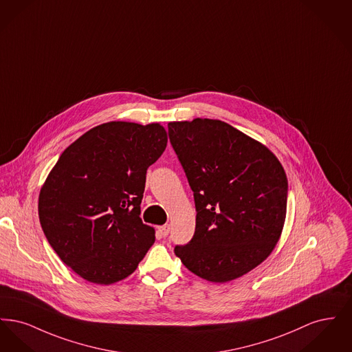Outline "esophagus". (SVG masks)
I'll return each mask as SVG.
<instances>
[{"label": "esophagus", "mask_w": 352, "mask_h": 352, "mask_svg": "<svg viewBox=\"0 0 352 352\" xmlns=\"http://www.w3.org/2000/svg\"><path fill=\"white\" fill-rule=\"evenodd\" d=\"M158 232L162 234L164 237H165V236H168V232H170V226H168V224H165V226L158 227Z\"/></svg>", "instance_id": "esophagus-1"}]
</instances>
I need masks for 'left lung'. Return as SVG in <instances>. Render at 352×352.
<instances>
[{
    "mask_svg": "<svg viewBox=\"0 0 352 352\" xmlns=\"http://www.w3.org/2000/svg\"><path fill=\"white\" fill-rule=\"evenodd\" d=\"M168 138L194 192L192 239L174 252L211 283L261 264L284 227L287 179L267 146L220 120L168 122Z\"/></svg>",
    "mask_w": 352,
    "mask_h": 352,
    "instance_id": "obj_1",
    "label": "left lung"
}]
</instances>
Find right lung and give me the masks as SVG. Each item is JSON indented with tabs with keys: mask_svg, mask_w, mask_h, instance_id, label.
Instances as JSON below:
<instances>
[{
	"mask_svg": "<svg viewBox=\"0 0 352 352\" xmlns=\"http://www.w3.org/2000/svg\"><path fill=\"white\" fill-rule=\"evenodd\" d=\"M160 124L112 121L63 151L41 188L42 230L60 260L82 278L109 285L132 274L155 236L142 223L146 170L165 151Z\"/></svg>",
	"mask_w": 352,
	"mask_h": 352,
	"instance_id": "1",
	"label": "right lung"
}]
</instances>
